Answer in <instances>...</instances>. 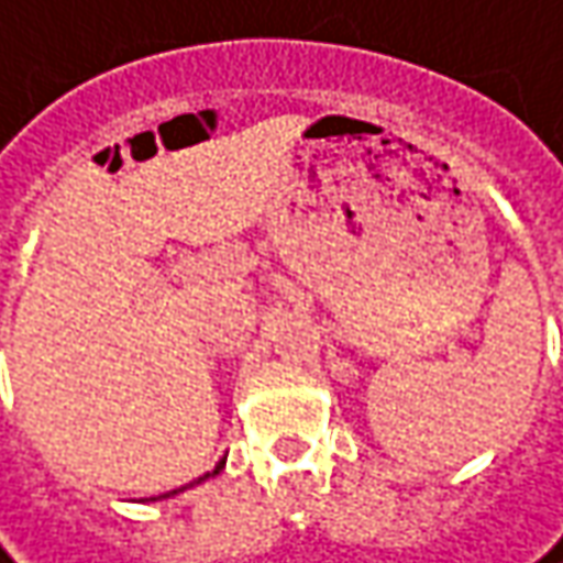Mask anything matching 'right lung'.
I'll return each mask as SVG.
<instances>
[{
    "label": "right lung",
    "mask_w": 563,
    "mask_h": 563,
    "mask_svg": "<svg viewBox=\"0 0 563 563\" xmlns=\"http://www.w3.org/2000/svg\"><path fill=\"white\" fill-rule=\"evenodd\" d=\"M217 473H220V466H217V470H213V476H217ZM208 476H210V473H208ZM208 476H205V478H208ZM198 482H201V478H198ZM173 495H176V492H173Z\"/></svg>",
    "instance_id": "obj_1"
}]
</instances>
